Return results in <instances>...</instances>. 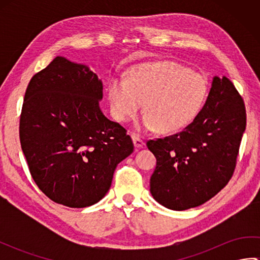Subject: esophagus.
<instances>
[{
  "mask_svg": "<svg viewBox=\"0 0 260 260\" xmlns=\"http://www.w3.org/2000/svg\"><path fill=\"white\" fill-rule=\"evenodd\" d=\"M132 139H133V142H134V145H135V147H137V148H141V147H143V145H144V141H143L139 135H136V134H132Z\"/></svg>",
  "mask_w": 260,
  "mask_h": 260,
  "instance_id": "1",
  "label": "esophagus"
}]
</instances>
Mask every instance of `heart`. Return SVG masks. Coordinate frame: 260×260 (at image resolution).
I'll return each mask as SVG.
<instances>
[{"label": "heart", "mask_w": 260, "mask_h": 260, "mask_svg": "<svg viewBox=\"0 0 260 260\" xmlns=\"http://www.w3.org/2000/svg\"><path fill=\"white\" fill-rule=\"evenodd\" d=\"M108 95L114 117L134 118L144 103L142 129L173 133L189 125L208 96L207 80L200 74L174 62L144 63L133 69L129 80L110 82Z\"/></svg>", "instance_id": "heart-1"}]
</instances>
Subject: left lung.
I'll return each mask as SVG.
<instances>
[{
    "label": "left lung",
    "instance_id": "8db88e82",
    "mask_svg": "<svg viewBox=\"0 0 260 260\" xmlns=\"http://www.w3.org/2000/svg\"><path fill=\"white\" fill-rule=\"evenodd\" d=\"M245 129L244 99L227 77H214L207 102L191 124L147 141L156 157L150 181L153 198L176 211L213 198L233 178Z\"/></svg>",
    "mask_w": 260,
    "mask_h": 260
}]
</instances>
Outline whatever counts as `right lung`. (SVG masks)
I'll use <instances>...</instances> for the list:
<instances>
[{
  "instance_id": "1",
  "label": "right lung",
  "mask_w": 260,
  "mask_h": 260,
  "mask_svg": "<svg viewBox=\"0 0 260 260\" xmlns=\"http://www.w3.org/2000/svg\"><path fill=\"white\" fill-rule=\"evenodd\" d=\"M103 84L84 64L54 58L32 77L20 115V143L32 179L53 202L85 208L112 185L134 151L123 126L99 108Z\"/></svg>"
}]
</instances>
